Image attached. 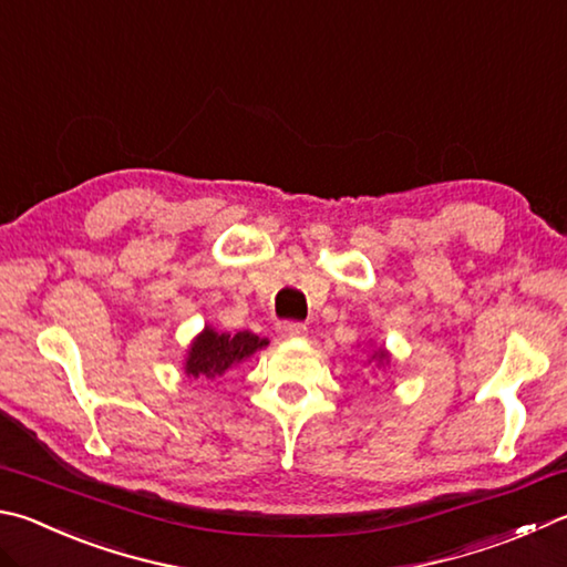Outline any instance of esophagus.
<instances>
[{"mask_svg":"<svg viewBox=\"0 0 567 567\" xmlns=\"http://www.w3.org/2000/svg\"><path fill=\"white\" fill-rule=\"evenodd\" d=\"M277 332L287 339H300L307 334V327L302 322H280L277 324Z\"/></svg>","mask_w":567,"mask_h":567,"instance_id":"obj_1","label":"esophagus"}]
</instances>
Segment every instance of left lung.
Listing matches in <instances>:
<instances>
[{
	"label": "left lung",
	"mask_w": 567,
	"mask_h": 567,
	"mask_svg": "<svg viewBox=\"0 0 567 567\" xmlns=\"http://www.w3.org/2000/svg\"><path fill=\"white\" fill-rule=\"evenodd\" d=\"M372 359H377L379 364H384V362H389V352L382 347V349H377V352L372 354Z\"/></svg>",
	"instance_id": "1"
}]
</instances>
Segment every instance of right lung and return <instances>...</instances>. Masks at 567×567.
<instances>
[{
	"label": "right lung",
	"mask_w": 567,
	"mask_h": 567,
	"mask_svg": "<svg viewBox=\"0 0 567 567\" xmlns=\"http://www.w3.org/2000/svg\"><path fill=\"white\" fill-rule=\"evenodd\" d=\"M267 347V339H260L252 332H215L213 327H205L203 332L193 339L185 357V374L193 379H208L215 382L228 369L238 367L245 359L252 357L257 349Z\"/></svg>",
	"instance_id": "right-lung-1"
}]
</instances>
